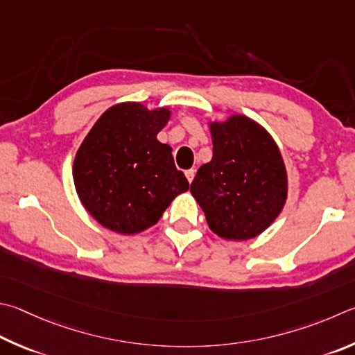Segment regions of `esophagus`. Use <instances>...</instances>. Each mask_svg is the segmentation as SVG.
<instances>
[{"label": "esophagus", "mask_w": 355, "mask_h": 355, "mask_svg": "<svg viewBox=\"0 0 355 355\" xmlns=\"http://www.w3.org/2000/svg\"><path fill=\"white\" fill-rule=\"evenodd\" d=\"M184 173H186V178H188V182L192 183V180H194V177H196V169H189V171H186Z\"/></svg>", "instance_id": "34e87169"}]
</instances>
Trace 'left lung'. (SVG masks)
<instances>
[{
    "mask_svg": "<svg viewBox=\"0 0 355 355\" xmlns=\"http://www.w3.org/2000/svg\"><path fill=\"white\" fill-rule=\"evenodd\" d=\"M212 159L197 171L191 192L217 236L261 234L287 198V172L272 137L245 116L211 124Z\"/></svg>",
    "mask_w": 355,
    "mask_h": 355,
    "instance_id": "obj_1",
    "label": "left lung"
}]
</instances>
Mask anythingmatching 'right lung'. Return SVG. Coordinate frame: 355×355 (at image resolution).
<instances>
[{"instance_id": "1", "label": "right lung", "mask_w": 355, "mask_h": 355, "mask_svg": "<svg viewBox=\"0 0 355 355\" xmlns=\"http://www.w3.org/2000/svg\"><path fill=\"white\" fill-rule=\"evenodd\" d=\"M169 116L167 108L149 112L125 102L108 108L83 139L74 159V184L82 205L102 227L139 233L189 189L172 149L157 139Z\"/></svg>"}]
</instances>
